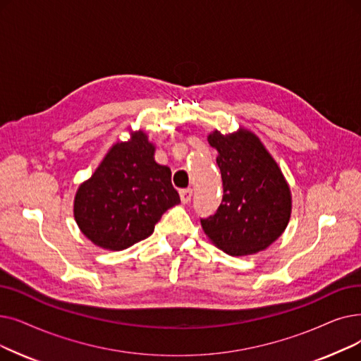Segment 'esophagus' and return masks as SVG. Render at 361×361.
I'll list each match as a JSON object with an SVG mask.
<instances>
[{"label": "esophagus", "instance_id": "esophagus-1", "mask_svg": "<svg viewBox=\"0 0 361 361\" xmlns=\"http://www.w3.org/2000/svg\"><path fill=\"white\" fill-rule=\"evenodd\" d=\"M192 196H193V190L192 189H183V190H180V197H181L183 203H189Z\"/></svg>", "mask_w": 361, "mask_h": 361}]
</instances>
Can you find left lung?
<instances>
[{"mask_svg": "<svg viewBox=\"0 0 361 361\" xmlns=\"http://www.w3.org/2000/svg\"><path fill=\"white\" fill-rule=\"evenodd\" d=\"M208 143L218 152L224 195L214 215L200 219L208 239L231 257L254 255L274 243L288 227L290 187L261 138L239 127L214 130Z\"/></svg>", "mask_w": 361, "mask_h": 361, "instance_id": "obj_1", "label": "left lung"}]
</instances>
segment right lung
<instances>
[{"label": "right lung", "mask_w": 361, "mask_h": 361, "mask_svg": "<svg viewBox=\"0 0 361 361\" xmlns=\"http://www.w3.org/2000/svg\"><path fill=\"white\" fill-rule=\"evenodd\" d=\"M146 131L107 150L94 174L80 184L73 216L84 236L107 250H123L149 238L164 212L180 203L171 169L154 161Z\"/></svg>", "instance_id": "add662e5"}]
</instances>
